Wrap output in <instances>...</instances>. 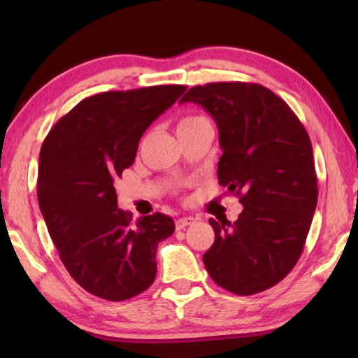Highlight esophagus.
Here are the masks:
<instances>
[{"mask_svg":"<svg viewBox=\"0 0 358 358\" xmlns=\"http://www.w3.org/2000/svg\"><path fill=\"white\" fill-rule=\"evenodd\" d=\"M196 222V220H194L192 216H185V217H180V220H177V229L181 230L185 229L187 226H191V224Z\"/></svg>","mask_w":358,"mask_h":358,"instance_id":"obj_1","label":"esophagus"}]
</instances>
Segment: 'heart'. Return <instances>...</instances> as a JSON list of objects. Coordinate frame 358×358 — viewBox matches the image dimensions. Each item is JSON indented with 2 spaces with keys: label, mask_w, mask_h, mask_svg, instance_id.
Returning a JSON list of instances; mask_svg holds the SVG:
<instances>
[{
  "label": "heart",
  "mask_w": 358,
  "mask_h": 358,
  "mask_svg": "<svg viewBox=\"0 0 358 358\" xmlns=\"http://www.w3.org/2000/svg\"><path fill=\"white\" fill-rule=\"evenodd\" d=\"M201 120H205V118L203 117H186V118H183V120L180 121L178 128H185V126L194 124V123H197V121H201Z\"/></svg>",
  "instance_id": "obj_1"
}]
</instances>
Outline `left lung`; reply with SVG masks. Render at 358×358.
<instances>
[{
	"mask_svg": "<svg viewBox=\"0 0 358 358\" xmlns=\"http://www.w3.org/2000/svg\"><path fill=\"white\" fill-rule=\"evenodd\" d=\"M183 102L202 106L220 131V185L243 205L238 220L210 224L215 243L203 264L217 286L262 292L301 256L317 205V178L306 129L280 96L257 83L194 87Z\"/></svg>",
	"mask_w": 358,
	"mask_h": 358,
	"instance_id": "1",
	"label": "left lung"
}]
</instances>
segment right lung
I'll return each instance as SVG.
<instances>
[{
  "label": "right lung",
  "instance_id": "1",
  "mask_svg": "<svg viewBox=\"0 0 358 358\" xmlns=\"http://www.w3.org/2000/svg\"><path fill=\"white\" fill-rule=\"evenodd\" d=\"M186 92L157 85L83 99L42 143L38 202L59 259L77 284L99 299L123 301L156 276V248L171 237V216L132 222L118 208L113 181L136 159L148 126Z\"/></svg>",
  "mask_w": 358,
  "mask_h": 358
}]
</instances>
